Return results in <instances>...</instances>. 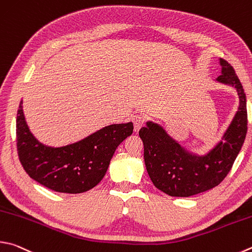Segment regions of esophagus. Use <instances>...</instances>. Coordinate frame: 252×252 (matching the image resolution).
<instances>
[{
	"instance_id": "esophagus-1",
	"label": "esophagus",
	"mask_w": 252,
	"mask_h": 252,
	"mask_svg": "<svg viewBox=\"0 0 252 252\" xmlns=\"http://www.w3.org/2000/svg\"><path fill=\"white\" fill-rule=\"evenodd\" d=\"M132 121H133V126H134V131L138 132L142 126L144 125V118L140 116V114H136L133 118H132Z\"/></svg>"
}]
</instances>
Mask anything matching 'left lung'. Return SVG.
<instances>
[{
  "label": "left lung",
  "instance_id": "obj_1",
  "mask_svg": "<svg viewBox=\"0 0 252 252\" xmlns=\"http://www.w3.org/2000/svg\"><path fill=\"white\" fill-rule=\"evenodd\" d=\"M219 84L237 91L239 106L221 139L207 153L189 151L167 133L158 123L146 122L139 131L144 145V162L151 181L158 189L173 197H189L220 184L239 154L247 134V101L234 68L219 58Z\"/></svg>",
  "mask_w": 252,
  "mask_h": 252
}]
</instances>
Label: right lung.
I'll use <instances>...</instances> for the list:
<instances>
[{
	"label": "right lung",
	"mask_w": 252,
	"mask_h": 252,
	"mask_svg": "<svg viewBox=\"0 0 252 252\" xmlns=\"http://www.w3.org/2000/svg\"><path fill=\"white\" fill-rule=\"evenodd\" d=\"M132 132V122L110 125L75 143L55 148L32 133L23 100L16 118L17 152L23 167L31 178L58 193L79 194L99 184L116 149Z\"/></svg>",
	"instance_id": "right-lung-1"
}]
</instances>
